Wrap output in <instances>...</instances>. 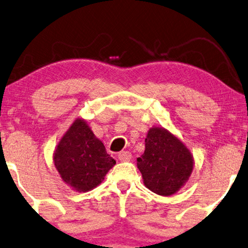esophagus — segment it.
<instances>
[{"mask_svg": "<svg viewBox=\"0 0 248 248\" xmlns=\"http://www.w3.org/2000/svg\"><path fill=\"white\" fill-rule=\"evenodd\" d=\"M118 157H119V160L122 161V162H126V161H130L131 153L128 151H122L118 154Z\"/></svg>", "mask_w": 248, "mask_h": 248, "instance_id": "1", "label": "esophagus"}]
</instances>
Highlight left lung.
<instances>
[{
  "label": "left lung",
  "mask_w": 248,
  "mask_h": 248,
  "mask_svg": "<svg viewBox=\"0 0 248 248\" xmlns=\"http://www.w3.org/2000/svg\"><path fill=\"white\" fill-rule=\"evenodd\" d=\"M194 160L181 141L163 128H152L145 138V152L137 158V168L148 189L170 196L186 184Z\"/></svg>",
  "instance_id": "8db88e82"
}]
</instances>
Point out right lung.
Listing matches in <instances>:
<instances>
[{"label":"right lung","instance_id":"right-lung-1","mask_svg":"<svg viewBox=\"0 0 248 248\" xmlns=\"http://www.w3.org/2000/svg\"><path fill=\"white\" fill-rule=\"evenodd\" d=\"M53 160L64 183L77 191L93 189L115 164L103 143L80 119L62 137Z\"/></svg>","mask_w":248,"mask_h":248}]
</instances>
